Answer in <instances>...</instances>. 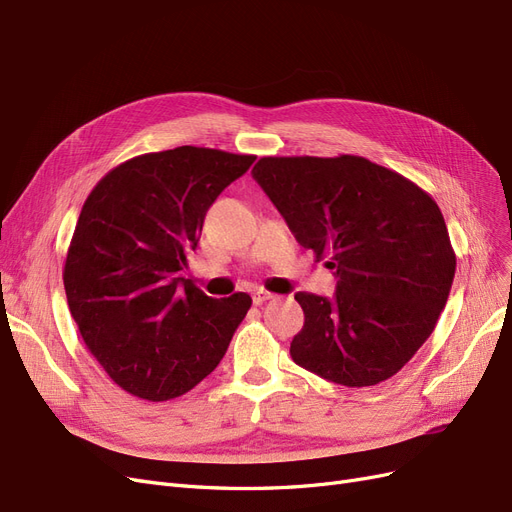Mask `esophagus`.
<instances>
[{"label": "esophagus", "instance_id": "esophagus-1", "mask_svg": "<svg viewBox=\"0 0 512 512\" xmlns=\"http://www.w3.org/2000/svg\"><path fill=\"white\" fill-rule=\"evenodd\" d=\"M270 299H274V295L268 293V291H255V293H253V303H255V305H261V303L270 301Z\"/></svg>", "mask_w": 512, "mask_h": 512}]
</instances>
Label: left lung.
<instances>
[{
  "mask_svg": "<svg viewBox=\"0 0 512 512\" xmlns=\"http://www.w3.org/2000/svg\"><path fill=\"white\" fill-rule=\"evenodd\" d=\"M253 177L297 242L337 270L332 299L297 293L293 360L345 387L402 370L446 307L456 255L437 203L364 157H263Z\"/></svg>",
  "mask_w": 512,
  "mask_h": 512,
  "instance_id": "left-lung-1",
  "label": "left lung"
}]
</instances>
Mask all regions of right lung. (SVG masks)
<instances>
[{"mask_svg":"<svg viewBox=\"0 0 512 512\" xmlns=\"http://www.w3.org/2000/svg\"><path fill=\"white\" fill-rule=\"evenodd\" d=\"M255 154L180 146L110 169L77 219L64 291L81 339L123 391L167 402L209 376L251 297L211 299L177 276L209 207Z\"/></svg>","mask_w":512,"mask_h":512,"instance_id":"1","label":"right lung"}]
</instances>
